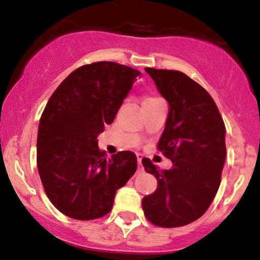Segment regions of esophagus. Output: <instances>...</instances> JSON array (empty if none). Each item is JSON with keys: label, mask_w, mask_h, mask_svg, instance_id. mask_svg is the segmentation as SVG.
I'll list each match as a JSON object with an SVG mask.
<instances>
[{"label": "esophagus", "mask_w": 260, "mask_h": 260, "mask_svg": "<svg viewBox=\"0 0 260 260\" xmlns=\"http://www.w3.org/2000/svg\"><path fill=\"white\" fill-rule=\"evenodd\" d=\"M137 161H138V170L142 171L143 168H142V162H141V161H142V155H140V153L137 155Z\"/></svg>", "instance_id": "esophagus-1"}]
</instances>
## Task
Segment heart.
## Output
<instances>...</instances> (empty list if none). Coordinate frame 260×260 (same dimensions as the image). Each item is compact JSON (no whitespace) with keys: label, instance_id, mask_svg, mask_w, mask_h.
Returning <instances> with one entry per match:
<instances>
[{"label":"heart","instance_id":"b5f03b06","mask_svg":"<svg viewBox=\"0 0 260 260\" xmlns=\"http://www.w3.org/2000/svg\"><path fill=\"white\" fill-rule=\"evenodd\" d=\"M153 99H156V98H147V99H146L145 102H148V100H153Z\"/></svg>","mask_w":260,"mask_h":260}]
</instances>
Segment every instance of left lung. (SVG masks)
I'll return each mask as SVG.
<instances>
[{"label":"left lung","instance_id":"1","mask_svg":"<svg viewBox=\"0 0 260 260\" xmlns=\"http://www.w3.org/2000/svg\"><path fill=\"white\" fill-rule=\"evenodd\" d=\"M145 71L169 103L157 150L173 161V168L160 170L142 158L145 170L157 179L142 208L153 225L179 228L198 220L217 193L226 158L225 124L211 95L185 74L148 67Z\"/></svg>","mask_w":260,"mask_h":260}]
</instances>
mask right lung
<instances>
[{
    "label": "right lung",
    "mask_w": 260,
    "mask_h": 260,
    "mask_svg": "<svg viewBox=\"0 0 260 260\" xmlns=\"http://www.w3.org/2000/svg\"><path fill=\"white\" fill-rule=\"evenodd\" d=\"M140 75L115 62L85 64L48 100L38 128L37 164L47 197L63 215L82 221L108 215L117 190L136 173L132 151L107 158L98 136L113 123Z\"/></svg>",
    "instance_id": "obj_1"
}]
</instances>
